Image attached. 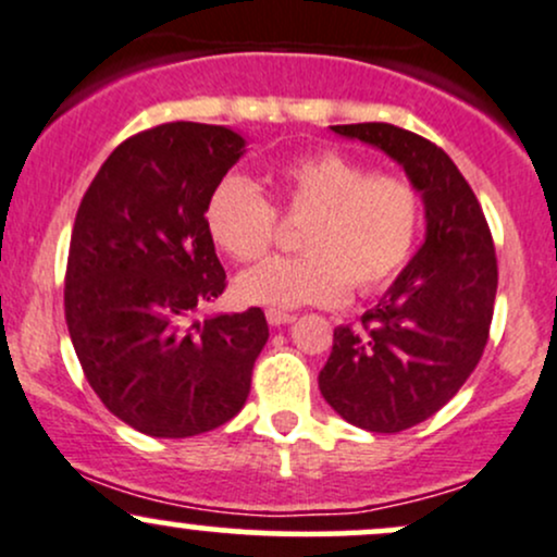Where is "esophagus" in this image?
Returning a JSON list of instances; mask_svg holds the SVG:
<instances>
[{
  "mask_svg": "<svg viewBox=\"0 0 557 557\" xmlns=\"http://www.w3.org/2000/svg\"><path fill=\"white\" fill-rule=\"evenodd\" d=\"M296 320V317L288 314V311H280V309H267V322L272 327H280V325H288V322Z\"/></svg>",
  "mask_w": 557,
  "mask_h": 557,
  "instance_id": "obj_1",
  "label": "esophagus"
}]
</instances>
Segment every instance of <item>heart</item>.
<instances>
[{
  "label": "heart",
  "instance_id": "heart-1",
  "mask_svg": "<svg viewBox=\"0 0 557 557\" xmlns=\"http://www.w3.org/2000/svg\"><path fill=\"white\" fill-rule=\"evenodd\" d=\"M272 185L290 216H309L298 237L307 253L246 269L235 280L243 304L272 309L335 304L348 283L362 293L383 288L412 256L423 203L405 176L370 174L344 152L317 150L277 166ZM206 224L224 253L253 261L272 246L277 213L256 182L230 174L213 187Z\"/></svg>",
  "mask_w": 557,
  "mask_h": 557
}]
</instances>
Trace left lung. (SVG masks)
<instances>
[{
	"instance_id": "obj_1",
	"label": "left lung",
	"mask_w": 557,
	"mask_h": 557,
	"mask_svg": "<svg viewBox=\"0 0 557 557\" xmlns=\"http://www.w3.org/2000/svg\"><path fill=\"white\" fill-rule=\"evenodd\" d=\"M405 169L425 211V240L362 325H341L320 391L346 423L399 433L436 414L484 354L497 256L473 189L455 161L394 124L330 126Z\"/></svg>"
}]
</instances>
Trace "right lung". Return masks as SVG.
Here are the masks:
<instances>
[{
  "instance_id": "obj_1",
  "label": "right lung",
  "mask_w": 557,
  "mask_h": 557,
  "mask_svg": "<svg viewBox=\"0 0 557 557\" xmlns=\"http://www.w3.org/2000/svg\"><path fill=\"white\" fill-rule=\"evenodd\" d=\"M243 156L227 126L161 124L110 152L78 206L65 272L73 348L102 405L148 436L235 418L269 338L256 307L195 320L227 285L206 206Z\"/></svg>"
}]
</instances>
